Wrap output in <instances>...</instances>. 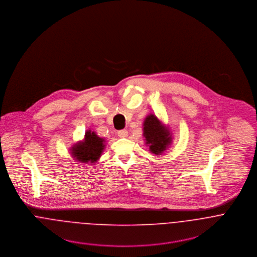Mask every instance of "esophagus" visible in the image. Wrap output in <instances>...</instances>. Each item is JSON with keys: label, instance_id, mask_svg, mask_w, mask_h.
Wrapping results in <instances>:
<instances>
[{"label": "esophagus", "instance_id": "obj_1", "mask_svg": "<svg viewBox=\"0 0 257 257\" xmlns=\"http://www.w3.org/2000/svg\"><path fill=\"white\" fill-rule=\"evenodd\" d=\"M117 135L120 138H126L128 136V132H127V130H119L117 132Z\"/></svg>", "mask_w": 257, "mask_h": 257}]
</instances>
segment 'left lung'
<instances>
[{
    "label": "left lung",
    "instance_id": "left-lung-1",
    "mask_svg": "<svg viewBox=\"0 0 257 257\" xmlns=\"http://www.w3.org/2000/svg\"><path fill=\"white\" fill-rule=\"evenodd\" d=\"M143 136L146 145L149 146L150 152L156 156L164 154L171 146V137L170 128L167 127L155 114L148 115L143 123Z\"/></svg>",
    "mask_w": 257,
    "mask_h": 257
}]
</instances>
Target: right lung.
<instances>
[{"instance_id": "add662e5", "label": "right lung", "mask_w": 257, "mask_h": 257, "mask_svg": "<svg viewBox=\"0 0 257 257\" xmlns=\"http://www.w3.org/2000/svg\"><path fill=\"white\" fill-rule=\"evenodd\" d=\"M105 140L98 137L95 132L87 130L83 141L76 143L71 148V154L76 161L84 164H94L101 157L105 147Z\"/></svg>"}]
</instances>
